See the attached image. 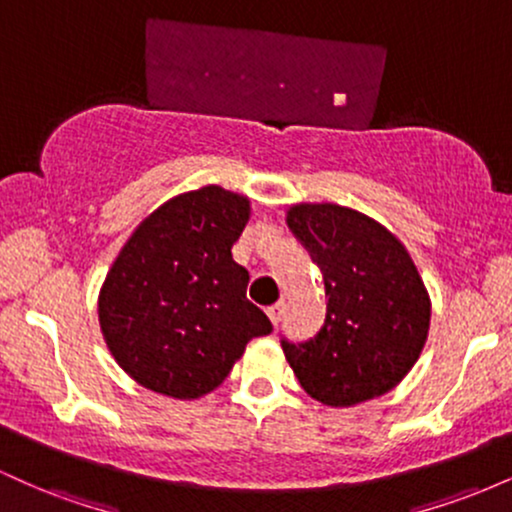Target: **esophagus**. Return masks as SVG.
I'll list each match as a JSON object with an SVG mask.
<instances>
[{
    "label": "esophagus",
    "mask_w": 512,
    "mask_h": 512,
    "mask_svg": "<svg viewBox=\"0 0 512 512\" xmlns=\"http://www.w3.org/2000/svg\"><path fill=\"white\" fill-rule=\"evenodd\" d=\"M284 313H286L284 303H276V305H272V308H267V315H269V320H272L274 327H279V322L284 320Z\"/></svg>",
    "instance_id": "34e87169"
}]
</instances>
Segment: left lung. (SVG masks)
<instances>
[{"mask_svg":"<svg viewBox=\"0 0 512 512\" xmlns=\"http://www.w3.org/2000/svg\"><path fill=\"white\" fill-rule=\"evenodd\" d=\"M286 223L325 279V325L301 344L281 342L310 397L354 407L402 383L424 351L431 298L414 260L390 233L342 204H293Z\"/></svg>","mask_w":512,"mask_h":512,"instance_id":"obj_1","label":"left lung"}]
</instances>
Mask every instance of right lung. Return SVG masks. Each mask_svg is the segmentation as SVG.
I'll use <instances>...</instances> for the list:
<instances>
[{
	"instance_id": "obj_1",
	"label": "right lung",
	"mask_w": 512,
	"mask_h": 512,
	"mask_svg": "<svg viewBox=\"0 0 512 512\" xmlns=\"http://www.w3.org/2000/svg\"><path fill=\"white\" fill-rule=\"evenodd\" d=\"M248 221V197L207 185L163 202L122 245L98 293V322L117 366L146 390L207 395L252 337L272 332L231 255Z\"/></svg>"
}]
</instances>
